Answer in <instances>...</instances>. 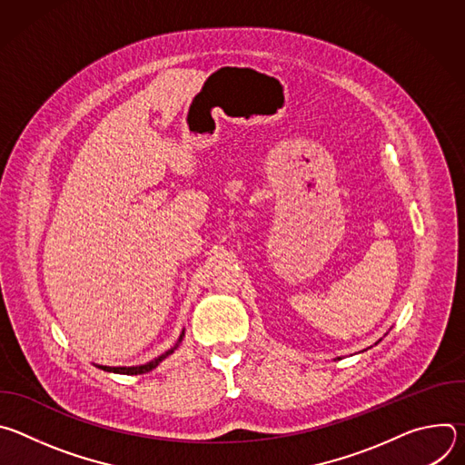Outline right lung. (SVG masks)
<instances>
[{"label":"right lung","mask_w":465,"mask_h":465,"mask_svg":"<svg viewBox=\"0 0 465 465\" xmlns=\"http://www.w3.org/2000/svg\"><path fill=\"white\" fill-rule=\"evenodd\" d=\"M182 339H183V331H182V335H180L178 342H176L171 350H167V351L162 353L158 359H154V361H151V362H147V364H142V366H99V368L104 370V371H114V373H123V375H140V373H147V371L154 370L163 359H167V357L180 346Z\"/></svg>","instance_id":"obj_1"}]
</instances>
